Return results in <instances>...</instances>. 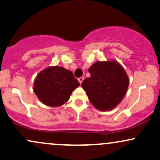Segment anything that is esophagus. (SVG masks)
Wrapping results in <instances>:
<instances>
[{
	"instance_id": "34e87169",
	"label": "esophagus",
	"mask_w": 160,
	"mask_h": 160,
	"mask_svg": "<svg viewBox=\"0 0 160 160\" xmlns=\"http://www.w3.org/2000/svg\"><path fill=\"white\" fill-rule=\"evenodd\" d=\"M83 80H84V78H83V77H81V78H78V81L80 82V84L82 83V82L83 81Z\"/></svg>"
}]
</instances>
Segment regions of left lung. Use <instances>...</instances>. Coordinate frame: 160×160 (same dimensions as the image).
Masks as SVG:
<instances>
[{"mask_svg":"<svg viewBox=\"0 0 160 160\" xmlns=\"http://www.w3.org/2000/svg\"><path fill=\"white\" fill-rule=\"evenodd\" d=\"M91 76L81 84L92 105L102 111L120 104L128 86L127 74L116 61L96 62L89 68Z\"/></svg>","mask_w":160,"mask_h":160,"instance_id":"8db88e82","label":"left lung"}]
</instances>
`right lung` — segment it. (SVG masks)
I'll return each instance as SVG.
<instances>
[{"mask_svg":"<svg viewBox=\"0 0 160 160\" xmlns=\"http://www.w3.org/2000/svg\"><path fill=\"white\" fill-rule=\"evenodd\" d=\"M80 82L69 70L59 66L42 71L34 80V92L43 104L58 107L68 101L71 92Z\"/></svg>","mask_w":160,"mask_h":160,"instance_id":"right-lung-1","label":"right lung"}]
</instances>
